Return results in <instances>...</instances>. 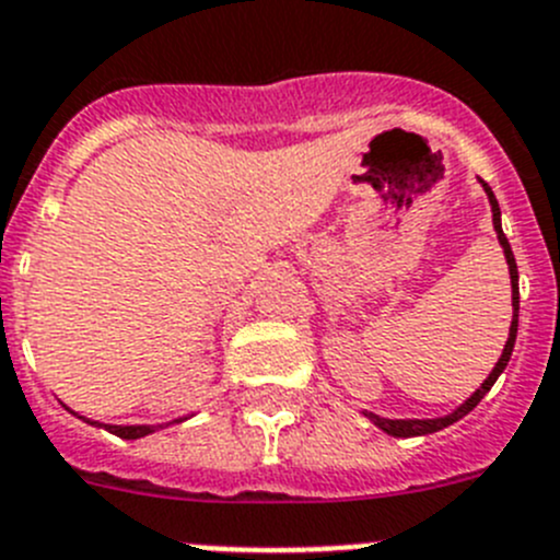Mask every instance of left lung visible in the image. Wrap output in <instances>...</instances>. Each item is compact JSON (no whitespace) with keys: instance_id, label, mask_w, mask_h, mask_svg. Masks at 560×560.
<instances>
[{"instance_id":"1","label":"left lung","mask_w":560,"mask_h":560,"mask_svg":"<svg viewBox=\"0 0 560 560\" xmlns=\"http://www.w3.org/2000/svg\"><path fill=\"white\" fill-rule=\"evenodd\" d=\"M480 186H483L486 197H489V205H491V222H494V233H497V241H500L502 246V255H505V264H508V275H511V307H514V319H511V327H508V341L505 347H502V355L497 358L494 369L489 372V377H486L483 383H480V388L475 394H471L469 399H464V402L458 405L455 410H450V413H444V417H435V419H388V417H381V413H372V410H361L363 417L369 419L372 424H377V428L383 430V433L394 435V439H413V435H428V433H439V430L450 428L453 422H458V419H464L466 413H469L475 405L480 402V399L486 397V394L491 392V386L497 383V377H500L502 372H505L508 361H511V352H514V343H516V327H520V271H516V260H514V253H511V244H508L505 233H502V219H500V205H497V197L494 191L489 188V183H483L480 179Z\"/></svg>"}]
</instances>
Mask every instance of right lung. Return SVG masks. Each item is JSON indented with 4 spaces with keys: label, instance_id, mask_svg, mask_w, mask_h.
Wrapping results in <instances>:
<instances>
[{
    "label": "right lung",
    "instance_id": "right-lung-1",
    "mask_svg": "<svg viewBox=\"0 0 560 560\" xmlns=\"http://www.w3.org/2000/svg\"><path fill=\"white\" fill-rule=\"evenodd\" d=\"M66 410H71V408H66ZM71 413H74V410H71ZM74 417H80V413H74ZM191 417H194V413H188V417H177V419H172V422H166V424H105V422H96V419H85V417H80V419H82V422L94 424V428H105L107 433L119 435V439L136 441V439H143V435L155 433V430L168 428V424L186 422V419H191Z\"/></svg>",
    "mask_w": 560,
    "mask_h": 560
}]
</instances>
